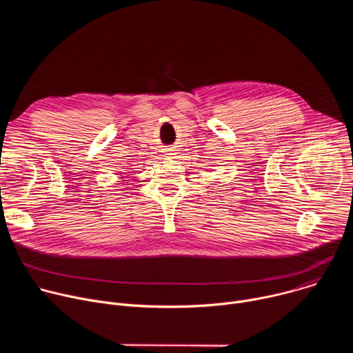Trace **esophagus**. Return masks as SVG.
Instances as JSON below:
<instances>
[{"mask_svg":"<svg viewBox=\"0 0 353 353\" xmlns=\"http://www.w3.org/2000/svg\"><path fill=\"white\" fill-rule=\"evenodd\" d=\"M168 155H173V154H168Z\"/></svg>","mask_w":353,"mask_h":353,"instance_id":"34e87169","label":"esophagus"}]
</instances>
